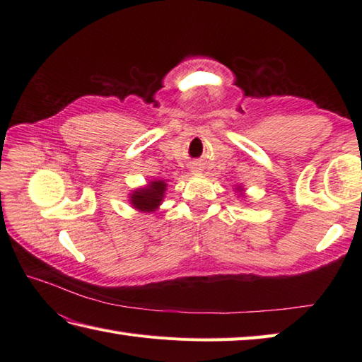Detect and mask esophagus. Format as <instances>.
<instances>
[{
    "label": "esophagus",
    "instance_id": "1",
    "mask_svg": "<svg viewBox=\"0 0 362 362\" xmlns=\"http://www.w3.org/2000/svg\"><path fill=\"white\" fill-rule=\"evenodd\" d=\"M194 171H196V173H199V168H196V169H194Z\"/></svg>",
    "mask_w": 362,
    "mask_h": 362
}]
</instances>
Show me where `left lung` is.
<instances>
[{
    "mask_svg": "<svg viewBox=\"0 0 362 362\" xmlns=\"http://www.w3.org/2000/svg\"><path fill=\"white\" fill-rule=\"evenodd\" d=\"M235 191H238V194H240V197H244V188L241 185H236Z\"/></svg>",
    "mask_w": 362,
    "mask_h": 362,
    "instance_id": "1",
    "label": "left lung"
}]
</instances>
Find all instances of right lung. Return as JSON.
<instances>
[{
    "instance_id": "right-lung-1",
    "label": "right lung",
    "mask_w": 362,
    "mask_h": 362,
    "mask_svg": "<svg viewBox=\"0 0 362 362\" xmlns=\"http://www.w3.org/2000/svg\"><path fill=\"white\" fill-rule=\"evenodd\" d=\"M166 188L168 185L165 180H151L144 187L135 188L129 194V204L141 213L157 211L165 199Z\"/></svg>"
}]
</instances>
